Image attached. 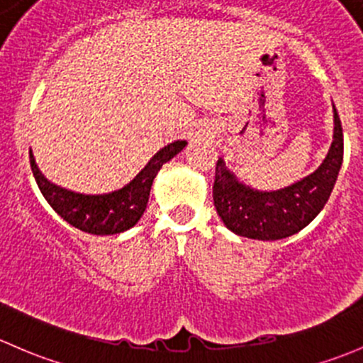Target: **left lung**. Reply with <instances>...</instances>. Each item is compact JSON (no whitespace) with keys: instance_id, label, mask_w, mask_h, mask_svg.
<instances>
[{"instance_id":"left-lung-1","label":"left lung","mask_w":363,"mask_h":363,"mask_svg":"<svg viewBox=\"0 0 363 363\" xmlns=\"http://www.w3.org/2000/svg\"><path fill=\"white\" fill-rule=\"evenodd\" d=\"M342 125L334 106V141L318 169L292 185L271 192L255 190L230 173L223 159L216 162L213 201L216 213L234 234L276 241L297 234L315 220L330 197L342 164Z\"/></svg>"}]
</instances>
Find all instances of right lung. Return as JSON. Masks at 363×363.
<instances>
[{"instance_id": "add662e5", "label": "right lung", "mask_w": 363, "mask_h": 363, "mask_svg": "<svg viewBox=\"0 0 363 363\" xmlns=\"http://www.w3.org/2000/svg\"><path fill=\"white\" fill-rule=\"evenodd\" d=\"M185 145L186 141H174L160 148L133 182L115 192L99 194V196L78 194L48 182L36 166L31 150H29V162L43 197L62 220L84 233L110 236V234L124 233L136 225L147 209L148 196L157 173L162 164L169 162L174 155L180 154Z\"/></svg>"}]
</instances>
